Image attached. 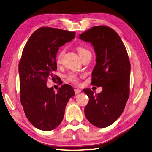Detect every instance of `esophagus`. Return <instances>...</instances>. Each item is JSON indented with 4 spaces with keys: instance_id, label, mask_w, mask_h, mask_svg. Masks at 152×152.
I'll use <instances>...</instances> for the list:
<instances>
[{
    "instance_id": "esophagus-1",
    "label": "esophagus",
    "mask_w": 152,
    "mask_h": 152,
    "mask_svg": "<svg viewBox=\"0 0 152 152\" xmlns=\"http://www.w3.org/2000/svg\"><path fill=\"white\" fill-rule=\"evenodd\" d=\"M81 90L80 89H78V88H75V94H79L80 92H81Z\"/></svg>"
}]
</instances>
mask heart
I'll list each match as a JSON object with an SVG mask.
<instances>
[{"mask_svg":"<svg viewBox=\"0 0 152 152\" xmlns=\"http://www.w3.org/2000/svg\"><path fill=\"white\" fill-rule=\"evenodd\" d=\"M77 52H78L79 55L81 58L83 57L86 53H89V50H88L87 49H85V48H81V47H79V48H77ZM64 53H65L64 50H61V51H60L59 53L58 54L57 57H56V62L58 64H60L61 63L62 58H63V56L64 54ZM67 79L69 81H71V82L75 83H77L79 82L78 76H77L76 74L73 73V72H71L67 76Z\"/></svg>","mask_w":152,"mask_h":152,"instance_id":"heart-1","label":"heart"}]
</instances>
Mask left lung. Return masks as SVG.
<instances>
[{
	"instance_id": "obj_1",
	"label": "left lung",
	"mask_w": 152,
	"mask_h": 152,
	"mask_svg": "<svg viewBox=\"0 0 152 152\" xmlns=\"http://www.w3.org/2000/svg\"><path fill=\"white\" fill-rule=\"evenodd\" d=\"M79 38L94 47L96 65L91 84L103 88L96 94L90 88L83 89L89 98L85 115L94 126L105 128L121 115L129 97V58L119 34L108 26L92 27Z\"/></svg>"
}]
</instances>
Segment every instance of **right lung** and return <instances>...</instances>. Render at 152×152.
Listing matches in <instances>:
<instances>
[{"label":"right lung","mask_w":152,"mask_h":152,"mask_svg":"<svg viewBox=\"0 0 152 152\" xmlns=\"http://www.w3.org/2000/svg\"><path fill=\"white\" fill-rule=\"evenodd\" d=\"M75 32L43 27L30 37L23 49L18 65L20 102L26 118L43 131L54 130L64 119L69 99L75 94L64 84L55 92L48 88V78L58 80L56 55L59 48L75 37Z\"/></svg>","instance_id":"right-lung-1"}]
</instances>
